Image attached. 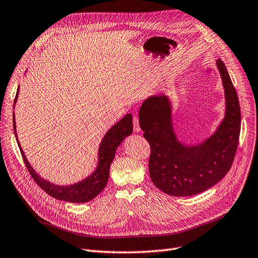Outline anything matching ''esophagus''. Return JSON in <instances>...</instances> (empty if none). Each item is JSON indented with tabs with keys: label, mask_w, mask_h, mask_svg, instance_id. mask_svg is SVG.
Listing matches in <instances>:
<instances>
[{
	"label": "esophagus",
	"mask_w": 258,
	"mask_h": 258,
	"mask_svg": "<svg viewBox=\"0 0 258 258\" xmlns=\"http://www.w3.org/2000/svg\"><path fill=\"white\" fill-rule=\"evenodd\" d=\"M133 124H134V131L136 133H139L141 130H140V125H139V120L136 116H134V118H133Z\"/></svg>",
	"instance_id": "obj_1"
}]
</instances>
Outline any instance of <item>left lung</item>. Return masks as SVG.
I'll use <instances>...</instances> for the list:
<instances>
[{"instance_id": "8db88e82", "label": "left lung", "mask_w": 258, "mask_h": 258, "mask_svg": "<svg viewBox=\"0 0 258 258\" xmlns=\"http://www.w3.org/2000/svg\"><path fill=\"white\" fill-rule=\"evenodd\" d=\"M216 66L224 90V116L213 134L198 144L178 139L169 95L151 97L140 106V127L151 147L149 173L167 195L201 194L220 182L232 167L240 134V106L225 64L218 59Z\"/></svg>"}]
</instances>
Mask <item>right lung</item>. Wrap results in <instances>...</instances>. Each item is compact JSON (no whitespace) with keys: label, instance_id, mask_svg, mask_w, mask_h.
<instances>
[{"label":"right lung","instance_id":"add662e5","mask_svg":"<svg viewBox=\"0 0 258 258\" xmlns=\"http://www.w3.org/2000/svg\"><path fill=\"white\" fill-rule=\"evenodd\" d=\"M19 89L18 87L17 94L14 102V108L19 97ZM14 132L15 136L18 142L19 149H20L21 155L23 157L24 164L31 173L32 177L35 182L39 185L44 191L50 195L51 197L61 200V201L71 202V203H86L91 201L99 194L102 192V190L107 184L109 177V168L112 163V160L116 155V151L119 146L122 144V141L127 136L132 135L133 133V118L131 113H126L120 121H118L114 125H112L104 135L101 144L98 150V163L93 172L87 177L83 178L78 183L70 184V185H56L50 180L43 178L40 174L36 172V170L32 167L30 161L27 160L20 141L18 139L17 134V126H16V116L14 112Z\"/></svg>","mask_w":258,"mask_h":258}]
</instances>
